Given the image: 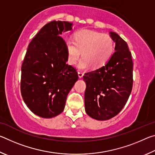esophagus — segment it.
I'll return each mask as SVG.
<instances>
[{
    "label": "esophagus",
    "instance_id": "1",
    "mask_svg": "<svg viewBox=\"0 0 155 155\" xmlns=\"http://www.w3.org/2000/svg\"><path fill=\"white\" fill-rule=\"evenodd\" d=\"M78 77L79 78H82L83 77V73L81 72H78Z\"/></svg>",
    "mask_w": 155,
    "mask_h": 155
}]
</instances>
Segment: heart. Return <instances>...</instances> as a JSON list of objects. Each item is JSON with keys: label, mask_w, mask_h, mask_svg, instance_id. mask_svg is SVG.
<instances>
[{"label": "heart", "mask_w": 155, "mask_h": 155, "mask_svg": "<svg viewBox=\"0 0 155 155\" xmlns=\"http://www.w3.org/2000/svg\"><path fill=\"white\" fill-rule=\"evenodd\" d=\"M65 46L70 65L75 64L81 54L83 57L78 62V68L82 70L90 65L93 68L102 66L114 51V41L111 36L90 30L78 31L74 35V40L65 39Z\"/></svg>", "instance_id": "heart-1"}]
</instances>
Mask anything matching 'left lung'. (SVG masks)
<instances>
[{"mask_svg":"<svg viewBox=\"0 0 155 155\" xmlns=\"http://www.w3.org/2000/svg\"><path fill=\"white\" fill-rule=\"evenodd\" d=\"M115 52L107 64L85 73V109L94 119L107 120L121 111L133 88V60L126 41L115 32Z\"/></svg>","mask_w":155,"mask_h":155,"instance_id":"obj_1","label":"left lung"}]
</instances>
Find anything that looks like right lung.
<instances>
[{"mask_svg":"<svg viewBox=\"0 0 155 155\" xmlns=\"http://www.w3.org/2000/svg\"><path fill=\"white\" fill-rule=\"evenodd\" d=\"M72 23L52 21L28 44L21 73L22 98L31 111L44 118L64 111L67 96L78 80L77 70L66 64L67 52L61 35Z\"/></svg>","mask_w":155,"mask_h":155,"instance_id":"add662e5","label":"right lung"}]
</instances>
